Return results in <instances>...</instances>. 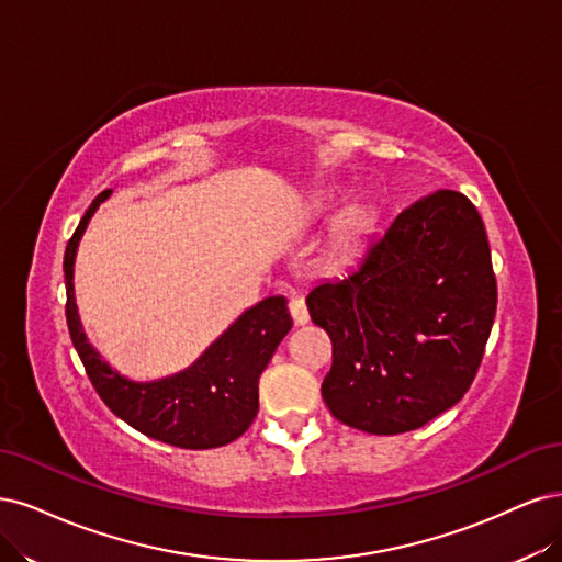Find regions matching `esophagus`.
I'll return each instance as SVG.
<instances>
[{
	"label": "esophagus",
	"mask_w": 562,
	"mask_h": 562,
	"mask_svg": "<svg viewBox=\"0 0 562 562\" xmlns=\"http://www.w3.org/2000/svg\"><path fill=\"white\" fill-rule=\"evenodd\" d=\"M289 313H292L294 317V324H307V319H311V315H307V305L303 299H292L289 301Z\"/></svg>",
	"instance_id": "1"
}]
</instances>
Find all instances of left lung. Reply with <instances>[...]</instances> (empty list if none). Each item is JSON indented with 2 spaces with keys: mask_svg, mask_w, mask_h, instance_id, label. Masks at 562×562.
<instances>
[{
  "mask_svg": "<svg viewBox=\"0 0 562 562\" xmlns=\"http://www.w3.org/2000/svg\"><path fill=\"white\" fill-rule=\"evenodd\" d=\"M305 303L334 346L322 383L334 418L369 434L427 425L474 383L493 329L497 282L479 210L448 189L423 198Z\"/></svg>",
  "mask_w": 562,
  "mask_h": 562,
  "instance_id": "8db88e82",
  "label": "left lung"
}]
</instances>
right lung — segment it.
I'll list each match as a JSON object with an SVG mask.
<instances>
[{"mask_svg": "<svg viewBox=\"0 0 562 562\" xmlns=\"http://www.w3.org/2000/svg\"><path fill=\"white\" fill-rule=\"evenodd\" d=\"M112 191H102L79 222L65 249L67 327L71 342L100 400L123 423L147 437L177 448H220L249 429L259 411V378L280 340L292 329L284 296L251 305L201 355L170 378L133 383L116 373L86 340L75 303V257L86 224Z\"/></svg>", "mask_w": 562, "mask_h": 562, "instance_id": "right-lung-1", "label": "right lung"}]
</instances>
